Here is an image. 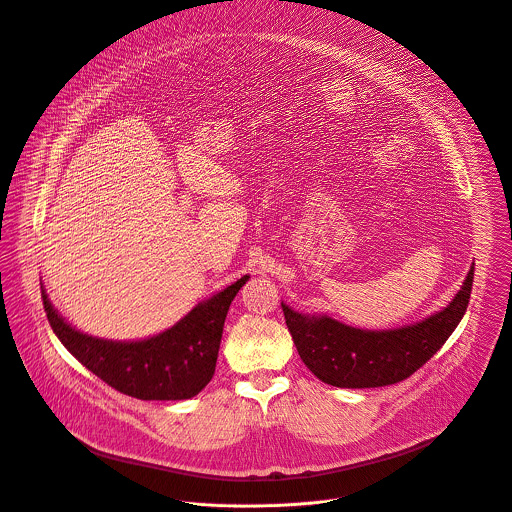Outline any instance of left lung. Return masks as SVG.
<instances>
[{"instance_id": "1", "label": "left lung", "mask_w": 512, "mask_h": 512, "mask_svg": "<svg viewBox=\"0 0 512 512\" xmlns=\"http://www.w3.org/2000/svg\"><path fill=\"white\" fill-rule=\"evenodd\" d=\"M471 264L453 299L422 321L396 329H359L327 313H299L282 301L286 325L305 366L325 384L339 388H376L396 384L426 365L465 315Z\"/></svg>"}]
</instances>
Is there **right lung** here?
Instances as JSON below:
<instances>
[{
  "label": "right lung",
  "instance_id": "add662e5",
  "mask_svg": "<svg viewBox=\"0 0 512 512\" xmlns=\"http://www.w3.org/2000/svg\"><path fill=\"white\" fill-rule=\"evenodd\" d=\"M248 278L242 276L228 288L199 301L169 329L136 341L88 335L59 313L43 284L41 295L59 341L100 380L140 400H189L215 374L228 307Z\"/></svg>",
  "mask_w": 512,
  "mask_h": 512
}]
</instances>
